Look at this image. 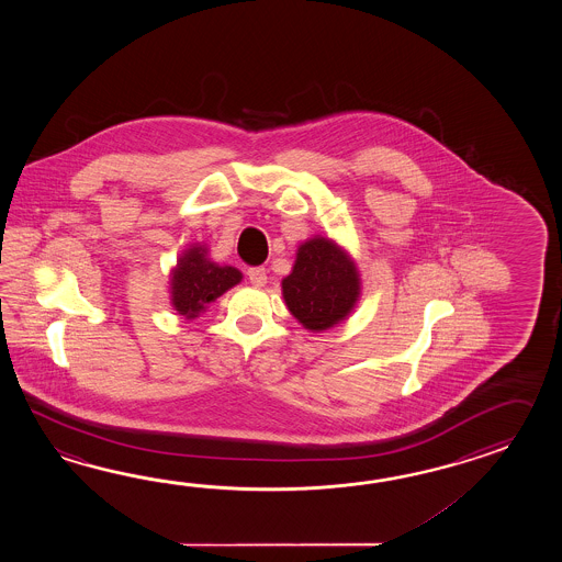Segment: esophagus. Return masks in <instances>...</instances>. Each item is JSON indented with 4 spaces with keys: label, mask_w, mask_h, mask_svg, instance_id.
Segmentation results:
<instances>
[{
    "label": "esophagus",
    "mask_w": 562,
    "mask_h": 562,
    "mask_svg": "<svg viewBox=\"0 0 562 562\" xmlns=\"http://www.w3.org/2000/svg\"><path fill=\"white\" fill-rule=\"evenodd\" d=\"M247 277H249L251 285L263 286L265 283H267V271H265L263 267H255V269H249V271H247Z\"/></svg>",
    "instance_id": "obj_1"
}]
</instances>
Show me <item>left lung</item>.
I'll return each instance as SVG.
<instances>
[{"label": "left lung", "instance_id": "1", "mask_svg": "<svg viewBox=\"0 0 562 562\" xmlns=\"http://www.w3.org/2000/svg\"><path fill=\"white\" fill-rule=\"evenodd\" d=\"M283 297L305 329H329L346 319L358 301V271L331 240H307L299 247L291 276L283 279Z\"/></svg>", "mask_w": 562, "mask_h": 562}]
</instances>
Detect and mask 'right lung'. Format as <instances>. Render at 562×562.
I'll return each mask as SVG.
<instances>
[{"instance_id":"add662e5","label":"right lung","mask_w":562,"mask_h":562,"mask_svg":"<svg viewBox=\"0 0 562 562\" xmlns=\"http://www.w3.org/2000/svg\"><path fill=\"white\" fill-rule=\"evenodd\" d=\"M240 271L221 267L204 257L203 247H192L180 257L172 273V305L184 317H196L206 303L221 297L227 289L237 285Z\"/></svg>"}]
</instances>
